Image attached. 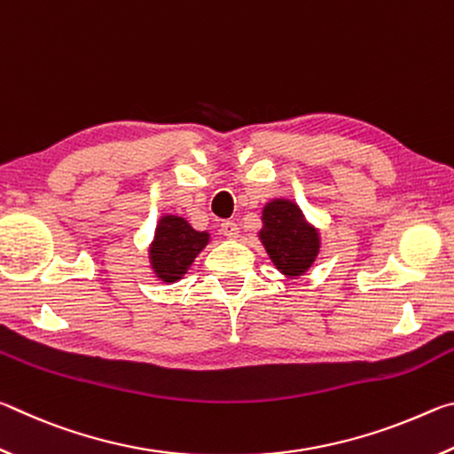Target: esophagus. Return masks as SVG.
Masks as SVG:
<instances>
[{
  "instance_id": "esophagus-1",
  "label": "esophagus",
  "mask_w": 454,
  "mask_h": 454,
  "mask_svg": "<svg viewBox=\"0 0 454 454\" xmlns=\"http://www.w3.org/2000/svg\"><path fill=\"white\" fill-rule=\"evenodd\" d=\"M220 230H222V234H224L226 238H230V240H236L238 234H240V228H238V224H236L234 220H224V222H222Z\"/></svg>"
}]
</instances>
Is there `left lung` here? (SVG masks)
Segmentation results:
<instances>
[{
    "instance_id": "8db88e82",
    "label": "left lung",
    "mask_w": 454,
    "mask_h": 454,
    "mask_svg": "<svg viewBox=\"0 0 454 454\" xmlns=\"http://www.w3.org/2000/svg\"><path fill=\"white\" fill-rule=\"evenodd\" d=\"M258 236L274 266L286 278L309 272L320 252L318 230L304 218L301 206L288 198H276L264 206Z\"/></svg>"
}]
</instances>
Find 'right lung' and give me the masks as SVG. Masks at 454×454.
I'll return each instance as SVG.
<instances>
[{
    "label": "right lung",
    "instance_id": "add662e5",
    "mask_svg": "<svg viewBox=\"0 0 454 454\" xmlns=\"http://www.w3.org/2000/svg\"><path fill=\"white\" fill-rule=\"evenodd\" d=\"M208 242V232H198L188 224L186 218L166 214L158 220L156 234L150 244L153 274L162 282L180 280Z\"/></svg>",
    "mask_w": 454,
    "mask_h": 454
}]
</instances>
